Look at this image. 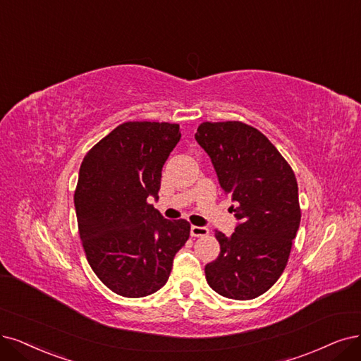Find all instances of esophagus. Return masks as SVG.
Instances as JSON below:
<instances>
[{"label": "esophagus", "mask_w": 361, "mask_h": 361, "mask_svg": "<svg viewBox=\"0 0 361 361\" xmlns=\"http://www.w3.org/2000/svg\"><path fill=\"white\" fill-rule=\"evenodd\" d=\"M209 233V231L207 228H202V226H192L190 228V235L195 238L199 236H207Z\"/></svg>", "instance_id": "34e87169"}]
</instances>
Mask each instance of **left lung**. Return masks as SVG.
<instances>
[{
  "instance_id": "obj_1",
  "label": "left lung",
  "mask_w": 361,
  "mask_h": 361,
  "mask_svg": "<svg viewBox=\"0 0 361 361\" xmlns=\"http://www.w3.org/2000/svg\"><path fill=\"white\" fill-rule=\"evenodd\" d=\"M195 138L236 202L235 232L216 231L220 255L205 266L207 283L228 299H255L284 272L299 229L295 172L260 130L243 122H204Z\"/></svg>"
}]
</instances>
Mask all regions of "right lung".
<instances>
[{
  "label": "right lung",
  "instance_id": "1",
  "mask_svg": "<svg viewBox=\"0 0 361 361\" xmlns=\"http://www.w3.org/2000/svg\"><path fill=\"white\" fill-rule=\"evenodd\" d=\"M181 138L180 125L126 122L85 156L74 205L92 271L116 295L144 298L162 288L190 235L183 219L166 220L157 199L162 168Z\"/></svg>",
  "mask_w": 361,
  "mask_h": 361
}]
</instances>
